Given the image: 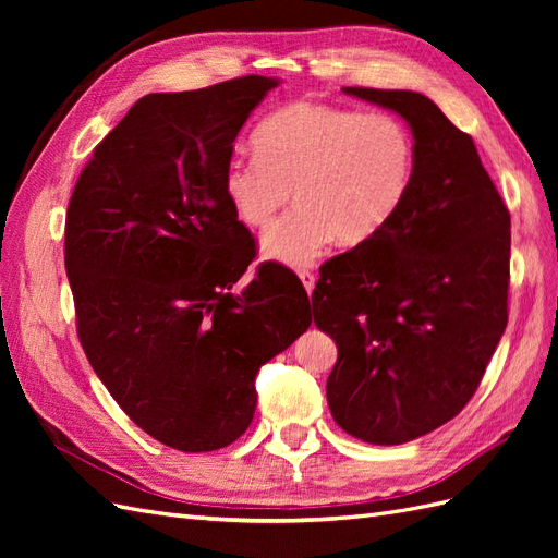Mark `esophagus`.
I'll return each instance as SVG.
<instances>
[{
  "label": "esophagus",
  "instance_id": "34e87169",
  "mask_svg": "<svg viewBox=\"0 0 558 558\" xmlns=\"http://www.w3.org/2000/svg\"><path fill=\"white\" fill-rule=\"evenodd\" d=\"M298 277H300L302 286H305V291L312 293V291H314V283H316L314 272H310V269H302V272H298Z\"/></svg>",
  "mask_w": 558,
  "mask_h": 558
}]
</instances>
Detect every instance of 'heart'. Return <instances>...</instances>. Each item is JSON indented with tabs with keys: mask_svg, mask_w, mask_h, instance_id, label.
Here are the masks:
<instances>
[{
	"mask_svg": "<svg viewBox=\"0 0 558 558\" xmlns=\"http://www.w3.org/2000/svg\"><path fill=\"white\" fill-rule=\"evenodd\" d=\"M256 158H230L223 193L248 228L265 232L263 256L289 267L312 265L335 240L365 244L393 221L416 174V140L391 113L295 102L269 113L253 132Z\"/></svg>",
	"mask_w": 558,
	"mask_h": 558,
	"instance_id": "heart-1",
	"label": "heart"
}]
</instances>
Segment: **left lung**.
<instances>
[{
	"label": "left lung",
	"mask_w": 558,
	"mask_h": 558,
	"mask_svg": "<svg viewBox=\"0 0 558 558\" xmlns=\"http://www.w3.org/2000/svg\"><path fill=\"white\" fill-rule=\"evenodd\" d=\"M344 93L408 121L416 174L377 238L320 267L314 324L337 344L326 384L337 426L402 445L465 408L508 326L510 211L475 142L433 99Z\"/></svg>",
	"instance_id": "left-lung-1"
}]
</instances>
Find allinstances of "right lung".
<instances>
[{"label":"right lung","instance_id":"1","mask_svg":"<svg viewBox=\"0 0 558 558\" xmlns=\"http://www.w3.org/2000/svg\"><path fill=\"white\" fill-rule=\"evenodd\" d=\"M279 86L242 76L150 93L93 150L64 223L83 351L121 410L179 451L232 445L256 412L260 365L312 324L289 272L258 267L223 193L232 142Z\"/></svg>","mask_w":558,"mask_h":558}]
</instances>
